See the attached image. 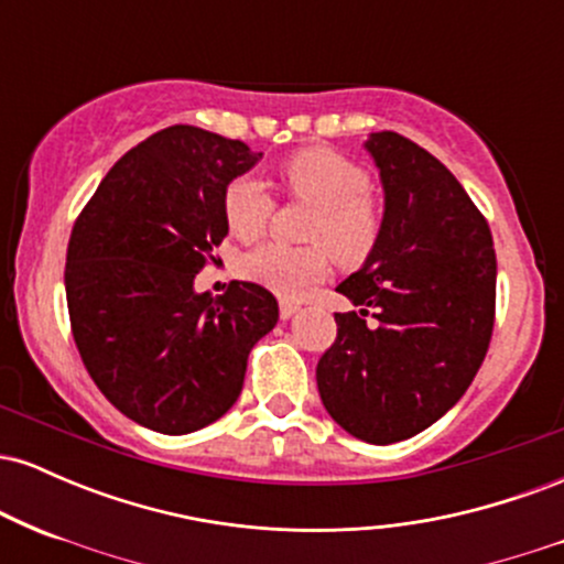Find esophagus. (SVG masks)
Listing matches in <instances>:
<instances>
[{"instance_id": "1", "label": "esophagus", "mask_w": 564, "mask_h": 564, "mask_svg": "<svg viewBox=\"0 0 564 564\" xmlns=\"http://www.w3.org/2000/svg\"><path fill=\"white\" fill-rule=\"evenodd\" d=\"M296 310H300V307H296V304L289 302V300H281V304H278V313H281L283 321H289L291 315H296Z\"/></svg>"}]
</instances>
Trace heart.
<instances>
[{"label": "heart", "instance_id": "1", "mask_svg": "<svg viewBox=\"0 0 564 564\" xmlns=\"http://www.w3.org/2000/svg\"><path fill=\"white\" fill-rule=\"evenodd\" d=\"M278 180L291 198L315 206L307 241L315 246L289 249L281 243H262L243 254L241 275L278 296H304L328 273L332 254L341 264L364 262L379 243L381 204L371 196V177L352 159L332 148H307L278 166ZM225 223L241 241H254L273 215V196L257 177L241 174L230 180L223 196ZM333 251L328 252L327 249Z\"/></svg>", "mask_w": 564, "mask_h": 564}]
</instances>
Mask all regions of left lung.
Masks as SVG:
<instances>
[{"label":"left lung","instance_id":"obj_1","mask_svg":"<svg viewBox=\"0 0 564 564\" xmlns=\"http://www.w3.org/2000/svg\"><path fill=\"white\" fill-rule=\"evenodd\" d=\"M364 145L384 187V225L364 268L336 286L358 310L334 315L336 341L315 379L341 430L390 445L448 413L482 366L496 251L485 217L432 153L398 132Z\"/></svg>","mask_w":564,"mask_h":564}]
</instances>
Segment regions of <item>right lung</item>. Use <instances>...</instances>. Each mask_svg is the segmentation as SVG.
<instances>
[{
  "instance_id": "right-lung-1",
  "label": "right lung",
  "mask_w": 564,
  "mask_h": 564,
  "mask_svg": "<svg viewBox=\"0 0 564 564\" xmlns=\"http://www.w3.org/2000/svg\"><path fill=\"white\" fill-rule=\"evenodd\" d=\"M260 159L241 140L166 127L116 161L70 232L66 300L84 366L127 419L161 435L225 416L251 347L278 323L257 283L193 289L228 236L225 187Z\"/></svg>"
}]
</instances>
